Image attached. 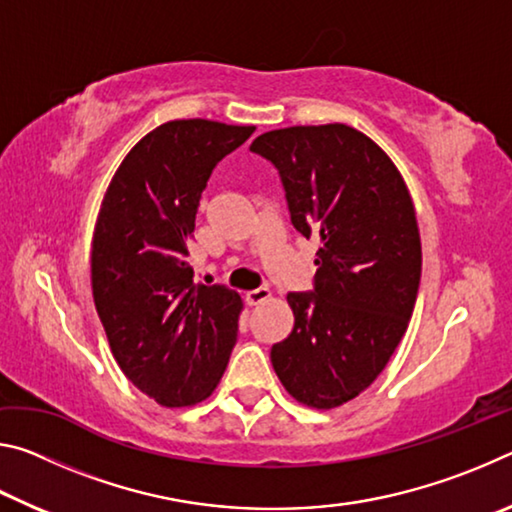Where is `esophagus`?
I'll list each match as a JSON object with an SVG mask.
<instances>
[{
  "label": "esophagus",
  "instance_id": "34e87169",
  "mask_svg": "<svg viewBox=\"0 0 512 512\" xmlns=\"http://www.w3.org/2000/svg\"><path fill=\"white\" fill-rule=\"evenodd\" d=\"M268 298H271V291H268V289H253V291L246 293V302L250 307L262 305V302L268 300Z\"/></svg>",
  "mask_w": 512,
  "mask_h": 512
}]
</instances>
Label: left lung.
<instances>
[{
    "instance_id": "obj_1",
    "label": "left lung",
    "mask_w": 512,
    "mask_h": 512,
    "mask_svg": "<svg viewBox=\"0 0 512 512\" xmlns=\"http://www.w3.org/2000/svg\"><path fill=\"white\" fill-rule=\"evenodd\" d=\"M250 151L280 171L293 228L320 239L314 291L287 296L296 320L271 363L300 404L336 409L377 379L409 327L422 271L411 194L345 124L268 131Z\"/></svg>"
}]
</instances>
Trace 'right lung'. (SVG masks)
Returning a JSON list of instances; mask_svg holds the SVG:
<instances>
[{
	"label": "right lung",
	"mask_w": 512,
	"mask_h": 512,
	"mask_svg": "<svg viewBox=\"0 0 512 512\" xmlns=\"http://www.w3.org/2000/svg\"><path fill=\"white\" fill-rule=\"evenodd\" d=\"M255 126L167 121L112 176L92 239V296L124 375L169 409L210 397L237 343L241 298L194 282L189 239L201 194Z\"/></svg>",
	"instance_id": "add662e5"
}]
</instances>
